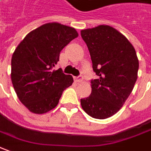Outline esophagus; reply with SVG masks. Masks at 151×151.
<instances>
[{
    "instance_id": "obj_1",
    "label": "esophagus",
    "mask_w": 151,
    "mask_h": 151,
    "mask_svg": "<svg viewBox=\"0 0 151 151\" xmlns=\"http://www.w3.org/2000/svg\"><path fill=\"white\" fill-rule=\"evenodd\" d=\"M75 79V81L76 82H82L83 81V76H76V77L74 78Z\"/></svg>"
}]
</instances>
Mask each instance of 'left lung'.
I'll use <instances>...</instances> for the list:
<instances>
[{
  "label": "left lung",
  "mask_w": 151,
  "mask_h": 151,
  "mask_svg": "<svg viewBox=\"0 0 151 151\" xmlns=\"http://www.w3.org/2000/svg\"><path fill=\"white\" fill-rule=\"evenodd\" d=\"M81 34L99 76L91 81V93L81 99V104L90 117L105 119L120 110L132 91L139 68L137 52L128 39L111 26L102 24Z\"/></svg>",
  "instance_id": "obj_1"
}]
</instances>
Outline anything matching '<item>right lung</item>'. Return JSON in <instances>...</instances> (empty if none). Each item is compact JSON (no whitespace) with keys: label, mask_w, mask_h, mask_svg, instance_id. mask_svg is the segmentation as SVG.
<instances>
[{"label":"right lung","mask_w":151,"mask_h":151,"mask_svg":"<svg viewBox=\"0 0 151 151\" xmlns=\"http://www.w3.org/2000/svg\"><path fill=\"white\" fill-rule=\"evenodd\" d=\"M78 33L52 22L27 34L11 58V81L19 99L32 113L42 114L58 104L64 89L73 83L70 75L53 67L60 52Z\"/></svg>","instance_id":"right-lung-1"}]
</instances>
